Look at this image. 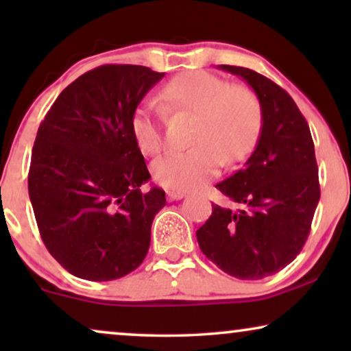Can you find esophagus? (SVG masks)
<instances>
[{"instance_id": "obj_1", "label": "esophagus", "mask_w": 351, "mask_h": 351, "mask_svg": "<svg viewBox=\"0 0 351 351\" xmlns=\"http://www.w3.org/2000/svg\"><path fill=\"white\" fill-rule=\"evenodd\" d=\"M166 195H167V199H169V201H177V199H182V198H185V196H186L185 191H180V190H167Z\"/></svg>"}]
</instances>
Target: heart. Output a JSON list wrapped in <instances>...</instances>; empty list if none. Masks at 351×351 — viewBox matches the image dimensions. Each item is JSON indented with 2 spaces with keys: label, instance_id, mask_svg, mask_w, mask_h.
I'll return each instance as SVG.
<instances>
[{
  "label": "heart",
  "instance_id": "b5f03b06",
  "mask_svg": "<svg viewBox=\"0 0 351 351\" xmlns=\"http://www.w3.org/2000/svg\"><path fill=\"white\" fill-rule=\"evenodd\" d=\"M172 112L193 113L186 150H172L153 162L158 184L171 190L198 189L225 165L241 161L256 145L262 126V105L244 84H228L208 71H185L161 90ZM137 147L155 155L162 147L160 118L152 108H138L131 121Z\"/></svg>",
  "mask_w": 351,
  "mask_h": 351
}]
</instances>
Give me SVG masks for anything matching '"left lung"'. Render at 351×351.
<instances>
[{"label":"left lung","mask_w":351,"mask_h":351,"mask_svg":"<svg viewBox=\"0 0 351 351\" xmlns=\"http://www.w3.org/2000/svg\"><path fill=\"white\" fill-rule=\"evenodd\" d=\"M217 69L254 89L262 128L243 169L215 185L234 209L213 204L196 239L220 270L238 280H262L289 265L308 238L319 201L313 138L304 114L276 83L244 66Z\"/></svg>","instance_id":"obj_1"}]
</instances>
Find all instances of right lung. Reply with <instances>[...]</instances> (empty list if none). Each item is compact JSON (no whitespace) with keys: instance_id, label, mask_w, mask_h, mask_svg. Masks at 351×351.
I'll use <instances>...</instances> for the list:
<instances>
[{"instance_id":"add662e5","label":"right lung","mask_w":351,"mask_h":351,"mask_svg":"<svg viewBox=\"0 0 351 351\" xmlns=\"http://www.w3.org/2000/svg\"><path fill=\"white\" fill-rule=\"evenodd\" d=\"M165 73L102 65L62 90L32 150L28 195L43 243L71 275L112 281L141 265L166 206L131 131L137 105Z\"/></svg>"}]
</instances>
